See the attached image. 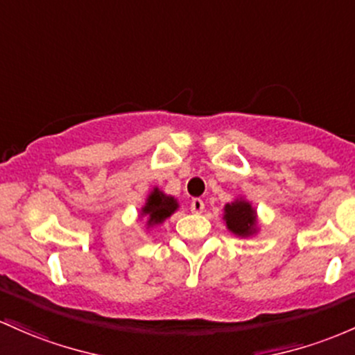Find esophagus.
Masks as SVG:
<instances>
[{
  "instance_id": "1",
  "label": "esophagus",
  "mask_w": 355,
  "mask_h": 355,
  "mask_svg": "<svg viewBox=\"0 0 355 355\" xmlns=\"http://www.w3.org/2000/svg\"><path fill=\"white\" fill-rule=\"evenodd\" d=\"M204 209H205V204L202 198H192V202H190V210H192L193 214L204 212Z\"/></svg>"
}]
</instances>
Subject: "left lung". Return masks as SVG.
<instances>
[{
	"label": "left lung",
	"mask_w": 355,
	"mask_h": 355,
	"mask_svg": "<svg viewBox=\"0 0 355 355\" xmlns=\"http://www.w3.org/2000/svg\"><path fill=\"white\" fill-rule=\"evenodd\" d=\"M225 222L227 227L237 236H249L254 231V210L244 200H236L225 205Z\"/></svg>",
	"instance_id": "8db88e82"
}]
</instances>
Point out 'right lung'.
<instances>
[{
  "mask_svg": "<svg viewBox=\"0 0 355 355\" xmlns=\"http://www.w3.org/2000/svg\"><path fill=\"white\" fill-rule=\"evenodd\" d=\"M177 207L178 205L173 197L165 196L158 189H155V192H151V196L148 197L143 214L148 216V224H159L166 217H170Z\"/></svg>",
  "mask_w": 355,
  "mask_h": 355,
  "instance_id": "right-lung-1",
  "label": "right lung"
}]
</instances>
